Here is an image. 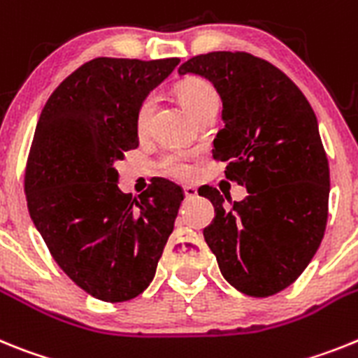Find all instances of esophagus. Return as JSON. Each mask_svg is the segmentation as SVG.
<instances>
[{"label":"esophagus","mask_w":358,"mask_h":358,"mask_svg":"<svg viewBox=\"0 0 358 358\" xmlns=\"http://www.w3.org/2000/svg\"><path fill=\"white\" fill-rule=\"evenodd\" d=\"M183 192H185V200H192V198L198 196V189L192 187V185H185Z\"/></svg>","instance_id":"obj_1"}]
</instances>
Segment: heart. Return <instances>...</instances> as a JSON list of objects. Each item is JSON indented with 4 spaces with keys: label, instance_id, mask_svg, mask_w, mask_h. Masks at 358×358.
<instances>
[{
    "label": "heart",
    "instance_id": "b5f03b06",
    "mask_svg": "<svg viewBox=\"0 0 358 358\" xmlns=\"http://www.w3.org/2000/svg\"><path fill=\"white\" fill-rule=\"evenodd\" d=\"M178 95L182 104L185 106V110L189 111L191 117L198 113V111L209 108V106H220V97H217L216 90L210 83L205 79H192L183 80L182 85L178 86ZM155 108V97L148 95L144 101L141 102L138 110H136V129L144 133L149 126L151 120V113ZM164 171L167 175L176 176V178H187L191 175V167L187 166V162L180 153H171L164 158Z\"/></svg>",
    "mask_w": 358,
    "mask_h": 358
}]
</instances>
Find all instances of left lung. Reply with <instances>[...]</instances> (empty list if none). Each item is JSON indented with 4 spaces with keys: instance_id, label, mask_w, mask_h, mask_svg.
I'll use <instances>...</instances> for the list:
<instances>
[{
    "instance_id": "1",
    "label": "left lung",
    "mask_w": 358,
    "mask_h": 358,
    "mask_svg": "<svg viewBox=\"0 0 358 358\" xmlns=\"http://www.w3.org/2000/svg\"><path fill=\"white\" fill-rule=\"evenodd\" d=\"M180 76L210 80L223 102L225 126L213 157L247 189L231 206L209 185L214 205L203 238L222 275L236 290L268 297L308 266L328 220L329 167L312 106L279 68L247 52H210L189 59Z\"/></svg>"
}]
</instances>
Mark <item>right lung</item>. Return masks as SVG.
Segmentation results:
<instances>
[{"label":"right lung","mask_w":358,"mask_h":358,"mask_svg":"<svg viewBox=\"0 0 358 358\" xmlns=\"http://www.w3.org/2000/svg\"><path fill=\"white\" fill-rule=\"evenodd\" d=\"M178 63L93 59L55 88L37 120L24 173L30 217L68 278L106 303L149 287L183 200L164 178L133 200L115 169L138 148V106Z\"/></svg>","instance_id":"add662e5"}]
</instances>
